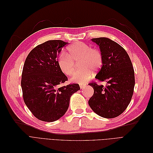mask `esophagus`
<instances>
[{
    "mask_svg": "<svg viewBox=\"0 0 153 153\" xmlns=\"http://www.w3.org/2000/svg\"><path fill=\"white\" fill-rule=\"evenodd\" d=\"M86 85V84H80V87L81 89H83V88L85 87V86Z\"/></svg>",
    "mask_w": 153,
    "mask_h": 153,
    "instance_id": "obj_1",
    "label": "esophagus"
}]
</instances>
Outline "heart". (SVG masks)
<instances>
[{"label": "heart", "mask_w": 153, "mask_h": 153, "mask_svg": "<svg viewBox=\"0 0 153 153\" xmlns=\"http://www.w3.org/2000/svg\"><path fill=\"white\" fill-rule=\"evenodd\" d=\"M79 62L81 69L75 73L72 80L84 84L92 77V70L98 71L103 64L101 51L92 48L83 42H77L68 48V53L62 52L58 58V65L61 71L67 76L73 75L75 71V64Z\"/></svg>", "instance_id": "b5f03b06"}]
</instances>
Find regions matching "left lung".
Wrapping results in <instances>:
<instances>
[{
	"mask_svg": "<svg viewBox=\"0 0 153 153\" xmlns=\"http://www.w3.org/2000/svg\"><path fill=\"white\" fill-rule=\"evenodd\" d=\"M99 45L103 55L102 67L96 76L99 82H106V85H99L92 82L89 85L94 94L88 103L94 112L105 118H114L126 109L133 94L135 74L128 54L121 45L106 38H93Z\"/></svg>",
	"mask_w": 153,
	"mask_h": 153,
	"instance_id": "1",
	"label": "left lung"
}]
</instances>
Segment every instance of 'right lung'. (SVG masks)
Masks as SVG:
<instances>
[{"label":"right lung","mask_w":153,"mask_h":153,"mask_svg":"<svg viewBox=\"0 0 153 153\" xmlns=\"http://www.w3.org/2000/svg\"><path fill=\"white\" fill-rule=\"evenodd\" d=\"M62 40H49L32 49L23 68V98L32 114L41 121L53 122L62 117L78 84L61 86L68 77L58 65V56L68 45Z\"/></svg>","instance_id":"right-lung-1"}]
</instances>
